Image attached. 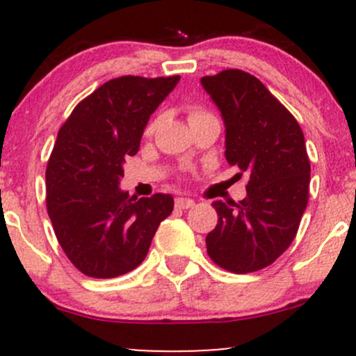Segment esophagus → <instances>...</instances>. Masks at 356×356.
I'll list each match as a JSON object with an SVG mask.
<instances>
[{"label":"esophagus","instance_id":"esophagus-1","mask_svg":"<svg viewBox=\"0 0 356 356\" xmlns=\"http://www.w3.org/2000/svg\"><path fill=\"white\" fill-rule=\"evenodd\" d=\"M194 201L192 199H187V197H177L175 199V207L177 209H189V207H194Z\"/></svg>","mask_w":356,"mask_h":356}]
</instances>
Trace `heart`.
Masks as SVG:
<instances>
[{
	"label": "heart",
	"mask_w": 356,
	"mask_h": 356,
	"mask_svg": "<svg viewBox=\"0 0 356 356\" xmlns=\"http://www.w3.org/2000/svg\"><path fill=\"white\" fill-rule=\"evenodd\" d=\"M204 115H211V113L207 112V110L201 108V107H191V108H189V120H192V118L204 117ZM154 127H155V122H152V124L149 125V129H147V130H149V132H152Z\"/></svg>",
	"instance_id": "obj_1"
}]
</instances>
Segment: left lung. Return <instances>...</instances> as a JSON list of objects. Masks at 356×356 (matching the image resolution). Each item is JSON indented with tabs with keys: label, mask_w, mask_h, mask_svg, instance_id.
<instances>
[{
	"label": "left lung",
	"mask_w": 356,
	"mask_h": 356,
	"mask_svg": "<svg viewBox=\"0 0 356 356\" xmlns=\"http://www.w3.org/2000/svg\"><path fill=\"white\" fill-rule=\"evenodd\" d=\"M226 125V161L248 175L243 201L212 202L218 224L207 254L236 275L259 271L295 239L308 204L309 159L296 118L251 73L229 68L202 76Z\"/></svg>",
	"instance_id": "1"
}]
</instances>
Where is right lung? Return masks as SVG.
<instances>
[{"label":"right lung","instance_id":"obj_1","mask_svg":"<svg viewBox=\"0 0 356 356\" xmlns=\"http://www.w3.org/2000/svg\"><path fill=\"white\" fill-rule=\"evenodd\" d=\"M181 76L108 80L73 108L47 165V211L72 264L90 277H117L149 252L174 209L169 194L130 197L120 191L125 157L136 155L154 110Z\"/></svg>","mask_w":356,"mask_h":356}]
</instances>
